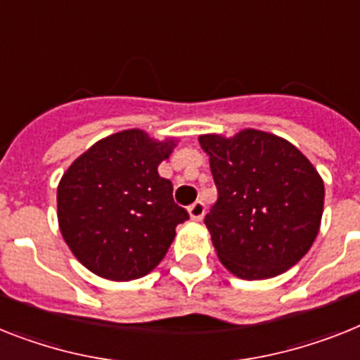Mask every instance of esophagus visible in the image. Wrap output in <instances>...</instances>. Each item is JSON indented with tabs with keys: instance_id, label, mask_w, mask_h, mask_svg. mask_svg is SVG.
I'll return each mask as SVG.
<instances>
[{
	"instance_id": "1",
	"label": "esophagus",
	"mask_w": 360,
	"mask_h": 360,
	"mask_svg": "<svg viewBox=\"0 0 360 360\" xmlns=\"http://www.w3.org/2000/svg\"><path fill=\"white\" fill-rule=\"evenodd\" d=\"M187 212H189V217H191L193 221H200L202 217H204V212H206V207H204V202H200V200L193 202Z\"/></svg>"
}]
</instances>
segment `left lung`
I'll list each match as a JSON object with an SVG mask.
<instances>
[{
	"label": "left lung",
	"instance_id": "left-lung-1",
	"mask_svg": "<svg viewBox=\"0 0 360 360\" xmlns=\"http://www.w3.org/2000/svg\"><path fill=\"white\" fill-rule=\"evenodd\" d=\"M198 141L219 193L204 224L222 265L243 280L296 265L322 221L323 182L313 163L287 139L254 129Z\"/></svg>",
	"mask_w": 360,
	"mask_h": 360
}]
</instances>
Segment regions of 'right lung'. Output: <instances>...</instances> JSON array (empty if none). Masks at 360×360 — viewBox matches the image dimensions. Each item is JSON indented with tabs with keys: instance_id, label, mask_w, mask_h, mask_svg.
<instances>
[{
	"instance_id": "1",
	"label": "right lung",
	"mask_w": 360,
	"mask_h": 360,
	"mask_svg": "<svg viewBox=\"0 0 360 360\" xmlns=\"http://www.w3.org/2000/svg\"><path fill=\"white\" fill-rule=\"evenodd\" d=\"M174 141L143 130L112 134L71 163L56 191L58 226L77 259L112 281L143 278L165 257L189 215L158 165Z\"/></svg>"
}]
</instances>
